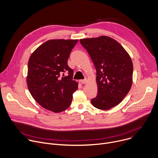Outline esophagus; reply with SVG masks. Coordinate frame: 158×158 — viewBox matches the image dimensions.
<instances>
[{"mask_svg":"<svg viewBox=\"0 0 158 158\" xmlns=\"http://www.w3.org/2000/svg\"><path fill=\"white\" fill-rule=\"evenodd\" d=\"M80 82L82 83V84H85L86 82H87V80L86 79H85V80H81L80 81Z\"/></svg>","mask_w":158,"mask_h":158,"instance_id":"34e87169","label":"esophagus"}]
</instances>
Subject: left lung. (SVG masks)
Here are the masks:
<instances>
[{
	"mask_svg": "<svg viewBox=\"0 0 158 158\" xmlns=\"http://www.w3.org/2000/svg\"><path fill=\"white\" fill-rule=\"evenodd\" d=\"M89 55L97 70V96L92 105L103 110L118 105L130 91L133 65L124 48L107 36L80 40Z\"/></svg>",
	"mask_w": 158,
	"mask_h": 158,
	"instance_id": "8db88e82",
	"label": "left lung"
}]
</instances>
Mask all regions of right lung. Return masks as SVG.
<instances>
[{"mask_svg": "<svg viewBox=\"0 0 158 158\" xmlns=\"http://www.w3.org/2000/svg\"><path fill=\"white\" fill-rule=\"evenodd\" d=\"M78 41L48 40L29 58L28 89L34 100L48 110L59 113L71 105L78 83L73 80V70L68 65V59Z\"/></svg>", "mask_w": 158, "mask_h": 158, "instance_id": "add662e5", "label": "right lung"}]
</instances>
